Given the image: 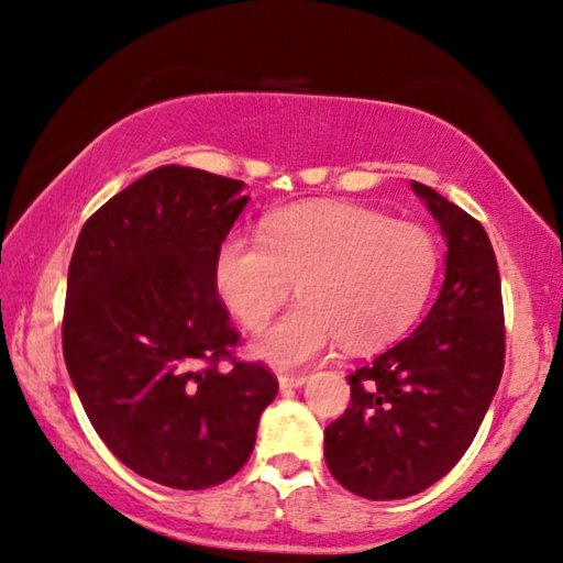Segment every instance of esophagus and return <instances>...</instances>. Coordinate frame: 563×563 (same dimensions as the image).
Masks as SVG:
<instances>
[{
    "label": "esophagus",
    "instance_id": "1",
    "mask_svg": "<svg viewBox=\"0 0 563 563\" xmlns=\"http://www.w3.org/2000/svg\"><path fill=\"white\" fill-rule=\"evenodd\" d=\"M307 382V376H294V374H279V386L282 389H299V386Z\"/></svg>",
    "mask_w": 563,
    "mask_h": 563
}]
</instances>
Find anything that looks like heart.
Wrapping results in <instances>:
<instances>
[{
    "mask_svg": "<svg viewBox=\"0 0 563 563\" xmlns=\"http://www.w3.org/2000/svg\"><path fill=\"white\" fill-rule=\"evenodd\" d=\"M439 269L434 239L354 205H299L264 221L262 242L229 234L214 279L246 329H262L297 284L301 303L254 339L252 354L299 368L339 339L349 352L389 344L429 299Z\"/></svg>",
    "mask_w": 563,
    "mask_h": 563,
    "instance_id": "heart-1",
    "label": "heart"
}]
</instances>
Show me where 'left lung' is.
<instances>
[{"label": "left lung", "mask_w": 563, "mask_h": 563, "mask_svg": "<svg viewBox=\"0 0 563 563\" xmlns=\"http://www.w3.org/2000/svg\"><path fill=\"white\" fill-rule=\"evenodd\" d=\"M446 239L439 297L421 324L349 374L352 404L324 431L329 472L372 501L407 499L456 466L504 372V307L489 234L411 181Z\"/></svg>", "instance_id": "left-lung-1"}]
</instances>
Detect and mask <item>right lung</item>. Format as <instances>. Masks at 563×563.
I'll use <instances>...</instances> for the list:
<instances>
[{"label": "right lung", "instance_id": "obj_1", "mask_svg": "<svg viewBox=\"0 0 563 563\" xmlns=\"http://www.w3.org/2000/svg\"><path fill=\"white\" fill-rule=\"evenodd\" d=\"M242 191L167 164L109 199L71 254L62 346L74 389L119 462L172 489L232 478L279 391L262 364L219 368L239 334L214 262Z\"/></svg>", "mask_w": 563, "mask_h": 563}]
</instances>
